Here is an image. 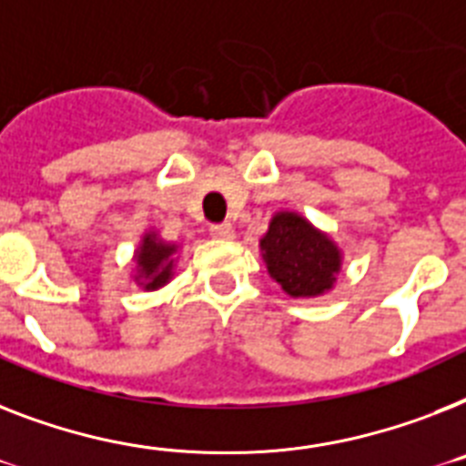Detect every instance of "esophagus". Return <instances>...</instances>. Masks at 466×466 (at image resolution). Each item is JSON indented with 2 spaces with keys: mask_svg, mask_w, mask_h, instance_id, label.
Returning a JSON list of instances; mask_svg holds the SVG:
<instances>
[{
  "mask_svg": "<svg viewBox=\"0 0 466 466\" xmlns=\"http://www.w3.org/2000/svg\"><path fill=\"white\" fill-rule=\"evenodd\" d=\"M210 234H213L215 239H234V227L229 222H222V225H213L210 227Z\"/></svg>",
  "mask_w": 466,
  "mask_h": 466,
  "instance_id": "obj_1",
  "label": "esophagus"
}]
</instances>
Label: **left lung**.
I'll return each instance as SVG.
<instances>
[{
    "label": "left lung",
    "instance_id": "left-lung-1",
    "mask_svg": "<svg viewBox=\"0 0 466 466\" xmlns=\"http://www.w3.org/2000/svg\"><path fill=\"white\" fill-rule=\"evenodd\" d=\"M260 253L270 278L289 297H320L332 289L342 268L338 244L289 210L272 218L260 239Z\"/></svg>",
    "mask_w": 466,
    "mask_h": 466
}]
</instances>
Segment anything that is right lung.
Instances as JSON below:
<instances>
[{
	"label": "right lung",
	"instance_id": "obj_1",
	"mask_svg": "<svg viewBox=\"0 0 466 466\" xmlns=\"http://www.w3.org/2000/svg\"><path fill=\"white\" fill-rule=\"evenodd\" d=\"M179 246L162 241L155 232L143 234V241L136 251V279L143 289L153 292L172 279L174 253Z\"/></svg>",
	"mask_w": 466,
	"mask_h": 466
}]
</instances>
